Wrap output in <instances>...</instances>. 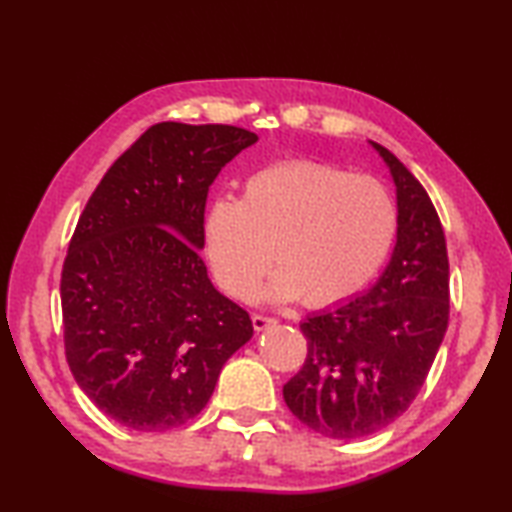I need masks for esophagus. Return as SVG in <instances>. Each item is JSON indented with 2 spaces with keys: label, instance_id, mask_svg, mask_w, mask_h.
Wrapping results in <instances>:
<instances>
[{
  "label": "esophagus",
  "instance_id": "obj_1",
  "mask_svg": "<svg viewBox=\"0 0 512 512\" xmlns=\"http://www.w3.org/2000/svg\"><path fill=\"white\" fill-rule=\"evenodd\" d=\"M275 325V318L273 316H264V314H253V327L257 332H262V329Z\"/></svg>",
  "mask_w": 512,
  "mask_h": 512
}]
</instances>
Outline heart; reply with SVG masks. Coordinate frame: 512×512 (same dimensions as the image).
<instances>
[{"instance_id": "obj_1", "label": "heart", "mask_w": 512, "mask_h": 512, "mask_svg": "<svg viewBox=\"0 0 512 512\" xmlns=\"http://www.w3.org/2000/svg\"><path fill=\"white\" fill-rule=\"evenodd\" d=\"M397 221L395 198L377 178L327 162H277L246 178L241 201L214 198L205 250L230 296H250L275 259L273 298L329 307L368 287Z\"/></svg>"}]
</instances>
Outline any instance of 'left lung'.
<instances>
[{
	"label": "left lung",
	"mask_w": 512,
	"mask_h": 512,
	"mask_svg": "<svg viewBox=\"0 0 512 512\" xmlns=\"http://www.w3.org/2000/svg\"><path fill=\"white\" fill-rule=\"evenodd\" d=\"M397 185V244L377 284L300 325L307 357L284 384V402L309 429L352 440L409 409L449 323L445 232L413 173L372 142Z\"/></svg>",
	"instance_id": "8db88e82"
}]
</instances>
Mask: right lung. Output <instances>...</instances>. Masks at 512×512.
<instances>
[{
  "mask_svg": "<svg viewBox=\"0 0 512 512\" xmlns=\"http://www.w3.org/2000/svg\"><path fill=\"white\" fill-rule=\"evenodd\" d=\"M257 135L162 121L94 189L60 275L65 357L97 409L135 431L196 418L223 363L253 336L246 309L212 287L205 201Z\"/></svg>",
  "mask_w": 512,
  "mask_h": 512,
  "instance_id": "obj_1",
  "label": "right lung"
}]
</instances>
